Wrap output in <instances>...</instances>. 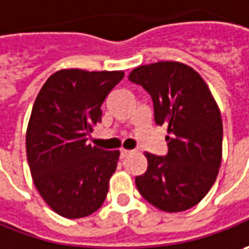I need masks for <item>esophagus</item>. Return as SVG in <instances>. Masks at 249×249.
<instances>
[{"instance_id": "esophagus-1", "label": "esophagus", "mask_w": 249, "mask_h": 249, "mask_svg": "<svg viewBox=\"0 0 249 249\" xmlns=\"http://www.w3.org/2000/svg\"><path fill=\"white\" fill-rule=\"evenodd\" d=\"M128 154H131V150H126V149H121V150H120V157H121V159L126 157Z\"/></svg>"}]
</instances>
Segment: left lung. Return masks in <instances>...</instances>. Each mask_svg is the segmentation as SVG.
Instances as JSON below:
<instances>
[{
    "label": "left lung",
    "mask_w": 249,
    "mask_h": 249,
    "mask_svg": "<svg viewBox=\"0 0 249 249\" xmlns=\"http://www.w3.org/2000/svg\"><path fill=\"white\" fill-rule=\"evenodd\" d=\"M128 80L150 93L156 124L168 125L167 157L144 153L147 169L136 176V187L164 212L189 210L219 174L223 125L218 103L201 75L180 62L139 66Z\"/></svg>",
    "instance_id": "obj_1"
}]
</instances>
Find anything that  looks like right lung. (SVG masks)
Instances as JSON below:
<instances>
[{"label":"right lung","instance_id":"obj_1","mask_svg":"<svg viewBox=\"0 0 249 249\" xmlns=\"http://www.w3.org/2000/svg\"><path fill=\"white\" fill-rule=\"evenodd\" d=\"M124 71L63 69L48 78L33 105L26 151L39 196L60 216L98 211L108 192L118 150H102L88 135L102 120V105Z\"/></svg>","mask_w":249,"mask_h":249}]
</instances>
